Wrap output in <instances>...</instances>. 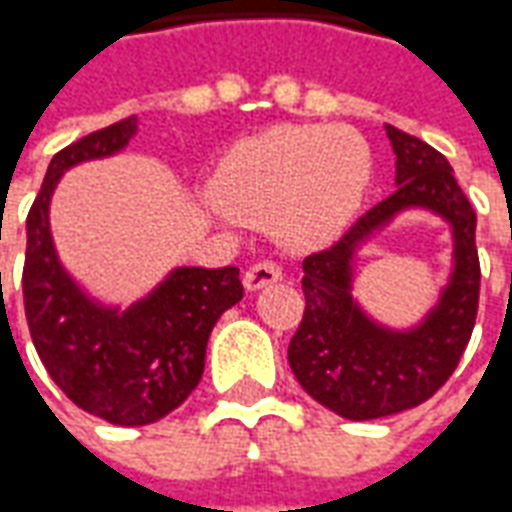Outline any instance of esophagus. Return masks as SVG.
<instances>
[{"label": "esophagus", "instance_id": "34e87169", "mask_svg": "<svg viewBox=\"0 0 512 512\" xmlns=\"http://www.w3.org/2000/svg\"><path fill=\"white\" fill-rule=\"evenodd\" d=\"M279 279H282V268L274 260H260L255 266H249V271L244 274V285L246 290H260Z\"/></svg>", "mask_w": 512, "mask_h": 512}]
</instances>
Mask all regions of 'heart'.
I'll return each mask as SVG.
<instances>
[{
  "label": "heart",
  "mask_w": 512,
  "mask_h": 512,
  "mask_svg": "<svg viewBox=\"0 0 512 512\" xmlns=\"http://www.w3.org/2000/svg\"><path fill=\"white\" fill-rule=\"evenodd\" d=\"M370 183V150L343 126H282L235 145L213 175V200L279 241L310 249L354 219Z\"/></svg>",
  "instance_id": "heart-1"
}]
</instances>
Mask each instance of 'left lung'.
<instances>
[{
    "instance_id": "1",
    "label": "left lung",
    "mask_w": 512,
    "mask_h": 512,
    "mask_svg": "<svg viewBox=\"0 0 512 512\" xmlns=\"http://www.w3.org/2000/svg\"><path fill=\"white\" fill-rule=\"evenodd\" d=\"M395 150L397 189L359 216L329 249L304 260V318L288 345V362L304 392L345 419L406 411L439 392L461 362L480 301L477 213L436 147L386 126ZM422 207L453 227V274L440 304L411 330H389L353 299L355 252L397 212Z\"/></svg>"
}]
</instances>
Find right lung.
<instances>
[{"instance_id": "obj_1", "label": "right lung", "mask_w": 512, "mask_h": 512, "mask_svg": "<svg viewBox=\"0 0 512 512\" xmlns=\"http://www.w3.org/2000/svg\"><path fill=\"white\" fill-rule=\"evenodd\" d=\"M136 117L87 134L51 158L27 216L24 310L40 362L73 403L112 425H150L200 384L205 348L224 310L244 299L238 268H175L128 310L90 299L62 268L49 227L51 194L65 169L115 156Z\"/></svg>"}]
</instances>
